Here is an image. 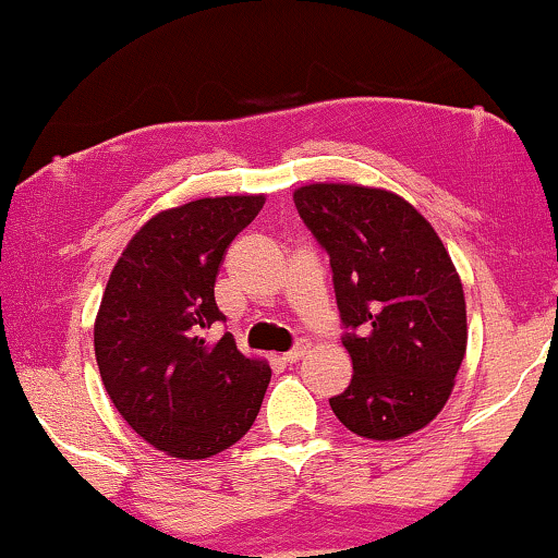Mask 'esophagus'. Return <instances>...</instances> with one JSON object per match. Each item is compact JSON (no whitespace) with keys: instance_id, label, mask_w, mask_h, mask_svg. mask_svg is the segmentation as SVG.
<instances>
[{"instance_id":"34e87169","label":"esophagus","mask_w":558,"mask_h":558,"mask_svg":"<svg viewBox=\"0 0 558 558\" xmlns=\"http://www.w3.org/2000/svg\"><path fill=\"white\" fill-rule=\"evenodd\" d=\"M307 352H311V343H307V341H300L298 347H294L292 352H287L284 356H281V360H284L287 364H294V362H300L302 356H305Z\"/></svg>"}]
</instances>
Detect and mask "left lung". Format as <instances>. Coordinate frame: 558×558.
Returning <instances> with one entry per match:
<instances>
[{
  "instance_id": "8db88e82",
  "label": "left lung",
  "mask_w": 558,
  "mask_h": 558,
  "mask_svg": "<svg viewBox=\"0 0 558 558\" xmlns=\"http://www.w3.org/2000/svg\"><path fill=\"white\" fill-rule=\"evenodd\" d=\"M294 206L331 256L352 383L331 398L354 435L401 439L445 409L469 343L450 253L414 204L360 183H307Z\"/></svg>"
}]
</instances>
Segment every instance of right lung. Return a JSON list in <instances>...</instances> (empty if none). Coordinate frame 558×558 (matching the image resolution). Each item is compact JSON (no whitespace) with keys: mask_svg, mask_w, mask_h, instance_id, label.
<instances>
[{"mask_svg":"<svg viewBox=\"0 0 558 558\" xmlns=\"http://www.w3.org/2000/svg\"><path fill=\"white\" fill-rule=\"evenodd\" d=\"M264 194L206 196L147 219L116 260L98 315L95 360L126 424L165 456L202 460L256 422L271 380L266 360L240 354L215 281L227 245L264 209Z\"/></svg>","mask_w":558,"mask_h":558,"instance_id":"obj_1","label":"right lung"}]
</instances>
